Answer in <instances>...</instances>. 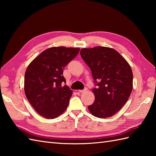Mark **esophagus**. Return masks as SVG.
I'll list each match as a JSON object with an SVG mask.
<instances>
[{
  "instance_id": "1",
  "label": "esophagus",
  "mask_w": 156,
  "mask_h": 156,
  "mask_svg": "<svg viewBox=\"0 0 156 156\" xmlns=\"http://www.w3.org/2000/svg\"><path fill=\"white\" fill-rule=\"evenodd\" d=\"M87 90V88H84V90H78V92H80V93H82V92H86Z\"/></svg>"
}]
</instances>
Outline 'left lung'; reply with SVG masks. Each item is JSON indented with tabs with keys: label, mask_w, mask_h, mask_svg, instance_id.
<instances>
[{
	"label": "left lung",
	"mask_w": 156,
	"mask_h": 156,
	"mask_svg": "<svg viewBox=\"0 0 156 156\" xmlns=\"http://www.w3.org/2000/svg\"><path fill=\"white\" fill-rule=\"evenodd\" d=\"M80 55L91 69L95 101L89 105L94 117H112L127 102L133 89V72L123 57L115 49L98 47L83 48Z\"/></svg>",
	"instance_id": "obj_1"
}]
</instances>
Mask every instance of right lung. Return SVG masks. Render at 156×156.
I'll use <instances>...</instances> for the list:
<instances>
[{"instance_id":"right-lung-1","label":"right lung","mask_w":156,"mask_h":156,"mask_svg":"<svg viewBox=\"0 0 156 156\" xmlns=\"http://www.w3.org/2000/svg\"><path fill=\"white\" fill-rule=\"evenodd\" d=\"M80 49L54 47L41 52L29 65L24 90L27 100L39 115L55 119L68 107L72 91L66 84L63 69Z\"/></svg>"}]
</instances>
